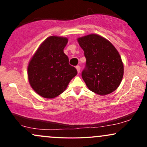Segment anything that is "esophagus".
I'll return each mask as SVG.
<instances>
[{"label": "esophagus", "instance_id": "esophagus-1", "mask_svg": "<svg viewBox=\"0 0 147 147\" xmlns=\"http://www.w3.org/2000/svg\"><path fill=\"white\" fill-rule=\"evenodd\" d=\"M76 69H77V72L79 73V72H80V66H79V65H77V66H76Z\"/></svg>", "mask_w": 147, "mask_h": 147}]
</instances>
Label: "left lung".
<instances>
[{"label":"left lung","mask_w":147,"mask_h":147,"mask_svg":"<svg viewBox=\"0 0 147 147\" xmlns=\"http://www.w3.org/2000/svg\"><path fill=\"white\" fill-rule=\"evenodd\" d=\"M77 41L86 59L82 76L89 90L99 95L115 90L122 82L124 65L113 45L95 34L80 37Z\"/></svg>","instance_id":"obj_1"}]
</instances>
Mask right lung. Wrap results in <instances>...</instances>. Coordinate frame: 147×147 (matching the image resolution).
Segmentation results:
<instances>
[{
    "label": "right lung",
    "instance_id": "obj_1",
    "mask_svg": "<svg viewBox=\"0 0 147 147\" xmlns=\"http://www.w3.org/2000/svg\"><path fill=\"white\" fill-rule=\"evenodd\" d=\"M68 43L65 37L52 36L40 45L28 67L30 84L44 98H55L66 89L77 71L68 63L63 52Z\"/></svg>",
    "mask_w": 147,
    "mask_h": 147
}]
</instances>
